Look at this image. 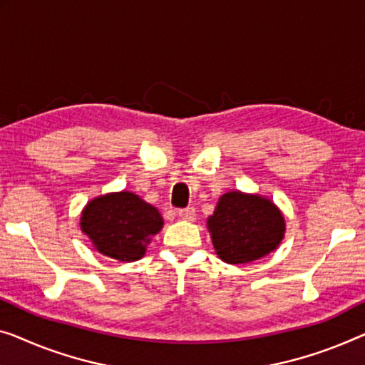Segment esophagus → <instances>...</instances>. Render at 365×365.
<instances>
[{
    "mask_svg": "<svg viewBox=\"0 0 365 365\" xmlns=\"http://www.w3.org/2000/svg\"><path fill=\"white\" fill-rule=\"evenodd\" d=\"M178 217L183 221H190L193 222L195 220H197V211H195V208H185V210H178Z\"/></svg>",
    "mask_w": 365,
    "mask_h": 365,
    "instance_id": "34e87169",
    "label": "esophagus"
}]
</instances>
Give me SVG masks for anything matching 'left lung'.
Masks as SVG:
<instances>
[{
	"label": "left lung",
	"mask_w": 365,
	"mask_h": 365,
	"mask_svg": "<svg viewBox=\"0 0 365 365\" xmlns=\"http://www.w3.org/2000/svg\"><path fill=\"white\" fill-rule=\"evenodd\" d=\"M206 226L217 257L232 265L269 255L287 230L284 213L274 201L239 190L221 195Z\"/></svg>",
	"instance_id": "left-lung-1"
}]
</instances>
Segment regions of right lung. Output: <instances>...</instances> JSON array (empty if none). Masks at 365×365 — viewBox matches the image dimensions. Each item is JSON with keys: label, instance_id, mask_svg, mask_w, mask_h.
Instances as JSON below:
<instances>
[{"label": "right lung", "instance_id": "add662e5", "mask_svg": "<svg viewBox=\"0 0 365 365\" xmlns=\"http://www.w3.org/2000/svg\"><path fill=\"white\" fill-rule=\"evenodd\" d=\"M162 226L159 210L126 190L90 200L80 216V230L95 251L119 262L143 259Z\"/></svg>", "mask_w": 365, "mask_h": 365}]
</instances>
